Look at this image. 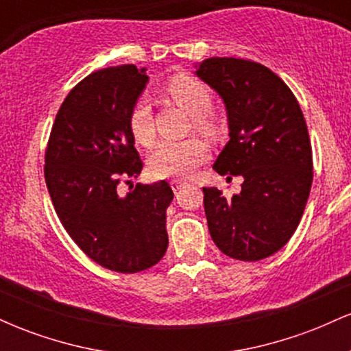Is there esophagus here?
Instances as JSON below:
<instances>
[{
  "instance_id": "esophagus-1",
  "label": "esophagus",
  "mask_w": 351,
  "mask_h": 351,
  "mask_svg": "<svg viewBox=\"0 0 351 351\" xmlns=\"http://www.w3.org/2000/svg\"><path fill=\"white\" fill-rule=\"evenodd\" d=\"M184 184H186V181H184V180H171L170 181V186H171L173 191H178V189L183 188Z\"/></svg>"
}]
</instances>
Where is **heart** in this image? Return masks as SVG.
<instances>
[{"label":"heart","mask_w":351,"mask_h":351,"mask_svg":"<svg viewBox=\"0 0 351 351\" xmlns=\"http://www.w3.org/2000/svg\"><path fill=\"white\" fill-rule=\"evenodd\" d=\"M165 94L178 106L181 110L193 117V125L208 138H217L221 134L219 122L208 114L211 107V90L199 79L191 75H176L168 80ZM128 128L134 138L143 147H148L155 138L152 125L150 104L140 97L132 107L128 115ZM208 158V147L201 138L168 142L162 140L155 145L148 156V171L155 178H170V176H188Z\"/></svg>","instance_id":"obj_1"}]
</instances>
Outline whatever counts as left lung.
I'll use <instances>...</instances> for the list:
<instances>
[{
  "label": "left lung",
  "instance_id": "8db88e82",
  "mask_svg": "<svg viewBox=\"0 0 351 351\" xmlns=\"http://www.w3.org/2000/svg\"><path fill=\"white\" fill-rule=\"evenodd\" d=\"M196 75L223 99L229 142L213 168L243 176L239 195L203 188L209 234L221 252L261 261L289 243L313 180L312 147L299 102L279 75L259 62L204 59Z\"/></svg>",
  "mask_w": 351,
  "mask_h": 351
}]
</instances>
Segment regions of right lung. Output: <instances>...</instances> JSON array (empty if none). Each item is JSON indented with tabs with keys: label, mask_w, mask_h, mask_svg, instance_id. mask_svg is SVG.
<instances>
[{
	"label": "right lung",
	"mask_w": 351,
	"mask_h": 351,
	"mask_svg": "<svg viewBox=\"0 0 351 351\" xmlns=\"http://www.w3.org/2000/svg\"><path fill=\"white\" fill-rule=\"evenodd\" d=\"M148 82L134 64L92 72L69 92L52 125L44 178L60 223L94 263L135 274L168 247L170 184H119L136 178L143 163L128 115Z\"/></svg>",
	"instance_id": "1"
}]
</instances>
